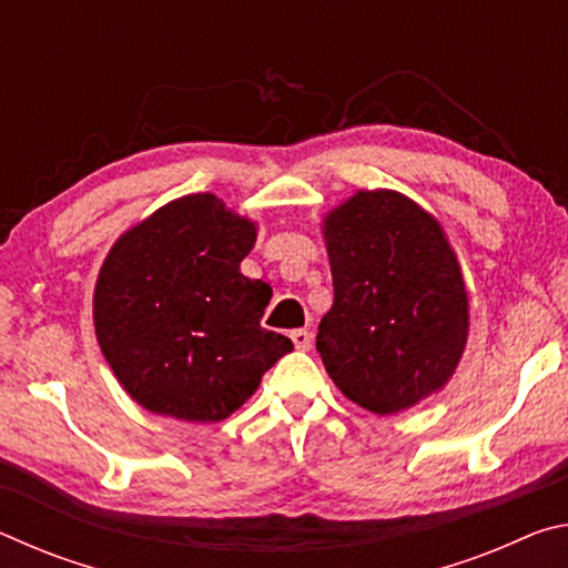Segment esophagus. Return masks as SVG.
Returning a JSON list of instances; mask_svg holds the SVG:
<instances>
[{
    "instance_id": "1",
    "label": "esophagus",
    "mask_w": 568,
    "mask_h": 568,
    "mask_svg": "<svg viewBox=\"0 0 568 568\" xmlns=\"http://www.w3.org/2000/svg\"><path fill=\"white\" fill-rule=\"evenodd\" d=\"M291 341L295 343V348H297V351H311V345H313V335H311V331L297 328V331H293V333H291Z\"/></svg>"
}]
</instances>
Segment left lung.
Wrapping results in <instances>:
<instances>
[{"mask_svg":"<svg viewBox=\"0 0 568 568\" xmlns=\"http://www.w3.org/2000/svg\"><path fill=\"white\" fill-rule=\"evenodd\" d=\"M333 307L318 325L325 371L378 416L446 386L468 333V295L444 230L408 197L358 192L325 217Z\"/></svg>","mask_w":568,"mask_h":568,"instance_id":"left-lung-1","label":"left lung"}]
</instances>
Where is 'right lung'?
<instances>
[{
	"instance_id": "1",
	"label": "right lung",
	"mask_w": 568,
	"mask_h": 568,
	"mask_svg": "<svg viewBox=\"0 0 568 568\" xmlns=\"http://www.w3.org/2000/svg\"><path fill=\"white\" fill-rule=\"evenodd\" d=\"M253 245L255 225L210 192L175 200L114 243L94 291V331L140 406L223 420L293 351L261 325L271 285L240 273Z\"/></svg>"
}]
</instances>
